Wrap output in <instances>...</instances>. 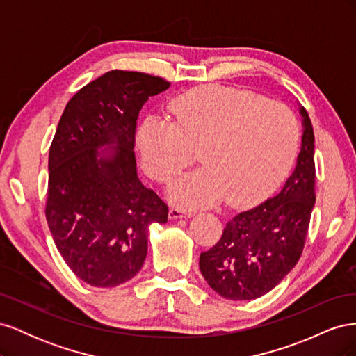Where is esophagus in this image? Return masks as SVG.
<instances>
[{"label": "esophagus", "instance_id": "esophagus-1", "mask_svg": "<svg viewBox=\"0 0 356 356\" xmlns=\"http://www.w3.org/2000/svg\"><path fill=\"white\" fill-rule=\"evenodd\" d=\"M193 212L187 209H181V208H170L169 209V218L170 220H177V218H187L191 217Z\"/></svg>", "mask_w": 356, "mask_h": 356}]
</instances>
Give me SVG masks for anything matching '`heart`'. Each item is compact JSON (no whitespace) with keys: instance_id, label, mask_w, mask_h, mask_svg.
<instances>
[{"instance_id":"obj_1","label":"heart","mask_w":356,"mask_h":356,"mask_svg":"<svg viewBox=\"0 0 356 356\" xmlns=\"http://www.w3.org/2000/svg\"><path fill=\"white\" fill-rule=\"evenodd\" d=\"M170 122L148 117L136 147L147 175L169 182L193 163L202 168L174 181L170 199L184 207L225 200L245 208L261 202L286 177L298 149L300 126L285 105L227 86L207 84L170 101Z\"/></svg>"}]
</instances>
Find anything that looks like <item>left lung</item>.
Instances as JSON below:
<instances>
[{"label":"left lung","instance_id":"8db88e82","mask_svg":"<svg viewBox=\"0 0 356 356\" xmlns=\"http://www.w3.org/2000/svg\"><path fill=\"white\" fill-rule=\"evenodd\" d=\"M297 166L279 195L225 224L221 239L200 254L204 281L224 298L254 300L272 291L303 252L315 195V136L309 114Z\"/></svg>","mask_w":356,"mask_h":356}]
</instances>
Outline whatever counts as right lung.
<instances>
[{"mask_svg": "<svg viewBox=\"0 0 356 356\" xmlns=\"http://www.w3.org/2000/svg\"><path fill=\"white\" fill-rule=\"evenodd\" d=\"M169 81L113 70L81 88L62 113L49 152L46 218L59 254L92 286L127 282L144 264L148 227L168 204L136 177L139 110ZM113 143L110 158L95 149Z\"/></svg>", "mask_w": 356, "mask_h": 356, "instance_id": "add662e5", "label": "right lung"}]
</instances>
